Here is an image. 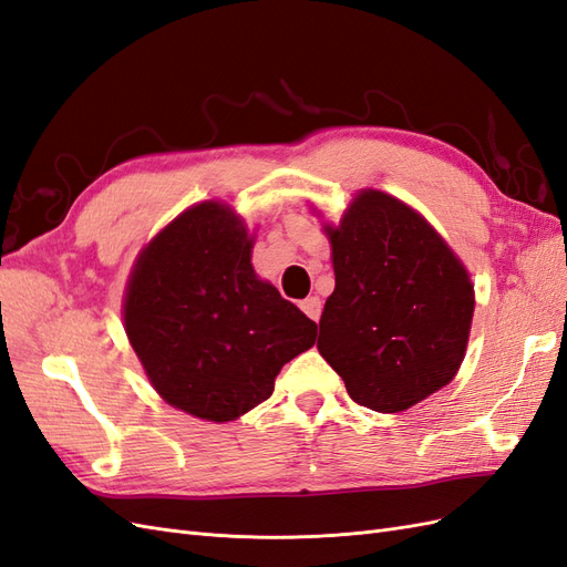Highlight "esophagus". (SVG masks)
Segmentation results:
<instances>
[{
    "label": "esophagus",
    "instance_id": "esophagus-1",
    "mask_svg": "<svg viewBox=\"0 0 567 567\" xmlns=\"http://www.w3.org/2000/svg\"><path fill=\"white\" fill-rule=\"evenodd\" d=\"M300 310H302L307 317H310V319L319 321V317H321V300H319L317 296L307 298V300H302V302H300Z\"/></svg>",
    "mask_w": 567,
    "mask_h": 567
}]
</instances>
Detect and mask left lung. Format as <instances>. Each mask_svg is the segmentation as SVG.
I'll return each mask as SVG.
<instances>
[{"instance_id": "1", "label": "left lung", "mask_w": 567, "mask_h": 567, "mask_svg": "<svg viewBox=\"0 0 567 567\" xmlns=\"http://www.w3.org/2000/svg\"><path fill=\"white\" fill-rule=\"evenodd\" d=\"M331 241L336 288L319 354L350 398L398 414L447 385L466 354L473 284L444 238L406 203L359 192Z\"/></svg>"}]
</instances>
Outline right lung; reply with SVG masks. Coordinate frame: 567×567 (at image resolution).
<instances>
[{
  "instance_id": "1",
  "label": "right lung",
  "mask_w": 567,
  "mask_h": 567,
  "mask_svg": "<svg viewBox=\"0 0 567 567\" xmlns=\"http://www.w3.org/2000/svg\"><path fill=\"white\" fill-rule=\"evenodd\" d=\"M252 238L217 200L184 210L136 257L125 331L151 385L196 419L234 421L274 392L317 323L257 279Z\"/></svg>"
}]
</instances>
